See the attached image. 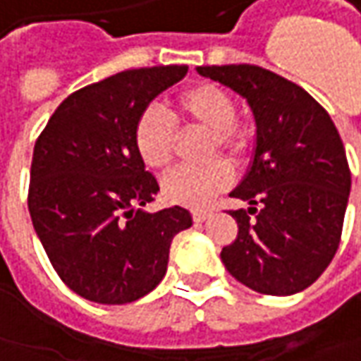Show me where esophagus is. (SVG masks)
<instances>
[{
  "label": "esophagus",
  "mask_w": 361,
  "mask_h": 361,
  "mask_svg": "<svg viewBox=\"0 0 361 361\" xmlns=\"http://www.w3.org/2000/svg\"><path fill=\"white\" fill-rule=\"evenodd\" d=\"M208 216H210V210H192V220L195 222H204Z\"/></svg>",
  "instance_id": "34e87169"
}]
</instances>
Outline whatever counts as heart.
I'll use <instances>...</instances> for the list:
<instances>
[{
  "instance_id": "b5f03b06",
  "label": "heart",
  "mask_w": 361,
  "mask_h": 361,
  "mask_svg": "<svg viewBox=\"0 0 361 361\" xmlns=\"http://www.w3.org/2000/svg\"><path fill=\"white\" fill-rule=\"evenodd\" d=\"M238 106L230 92L200 82L188 86L173 100V118L178 123L210 131L208 157L214 159L226 153L232 159L245 155L250 147V131L235 119ZM176 128L173 119L159 108H147L139 114L133 128V147L139 161L151 171H165L175 155ZM230 165L218 159L198 169H176L165 176L161 195L165 202L185 208H204L216 196L232 185Z\"/></svg>"
}]
</instances>
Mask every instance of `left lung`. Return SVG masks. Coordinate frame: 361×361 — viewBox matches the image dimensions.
<instances>
[{
	"instance_id": "1",
	"label": "left lung",
	"mask_w": 361,
	"mask_h": 361,
	"mask_svg": "<svg viewBox=\"0 0 361 361\" xmlns=\"http://www.w3.org/2000/svg\"><path fill=\"white\" fill-rule=\"evenodd\" d=\"M196 71L243 96L257 128L252 166L230 195L252 208L230 212L238 235L220 253L222 263L261 295L307 289L340 245L352 185L334 121L309 92L267 68L224 64Z\"/></svg>"
}]
</instances>
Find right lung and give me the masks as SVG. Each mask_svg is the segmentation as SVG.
I'll use <instances>...</instances> for the list:
<instances>
[{"label": "right lung", "mask_w": 361, "mask_h": 361, "mask_svg": "<svg viewBox=\"0 0 361 361\" xmlns=\"http://www.w3.org/2000/svg\"><path fill=\"white\" fill-rule=\"evenodd\" d=\"M186 64L133 68L72 92L35 143L29 212L52 267L76 295L100 305L145 297L165 277L180 206L143 212L157 178L139 161L133 128Z\"/></svg>", "instance_id": "add662e5"}]
</instances>
